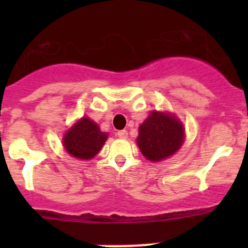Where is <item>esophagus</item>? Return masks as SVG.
I'll return each instance as SVG.
<instances>
[{
	"label": "esophagus",
	"mask_w": 248,
	"mask_h": 248,
	"mask_svg": "<svg viewBox=\"0 0 248 248\" xmlns=\"http://www.w3.org/2000/svg\"><path fill=\"white\" fill-rule=\"evenodd\" d=\"M118 138H120V139H126L128 138V131L126 130H119L117 133Z\"/></svg>",
	"instance_id": "1"
}]
</instances>
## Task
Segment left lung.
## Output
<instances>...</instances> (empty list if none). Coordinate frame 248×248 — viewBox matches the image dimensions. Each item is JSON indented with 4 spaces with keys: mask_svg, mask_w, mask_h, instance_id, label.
Returning <instances> with one entry per match:
<instances>
[{
    "mask_svg": "<svg viewBox=\"0 0 248 248\" xmlns=\"http://www.w3.org/2000/svg\"><path fill=\"white\" fill-rule=\"evenodd\" d=\"M185 129L175 115L151 111L139 126L137 143L141 154L150 161H161L175 154L184 143Z\"/></svg>",
    "mask_w": 248,
    "mask_h": 248,
    "instance_id": "obj_1",
    "label": "left lung"
}]
</instances>
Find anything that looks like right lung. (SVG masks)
I'll return each instance as SVG.
<instances>
[{"label": "right lung", "instance_id": "obj_1", "mask_svg": "<svg viewBox=\"0 0 248 248\" xmlns=\"http://www.w3.org/2000/svg\"><path fill=\"white\" fill-rule=\"evenodd\" d=\"M108 138L100 131L97 123L83 117L64 134L63 145L68 154L82 160H89L98 154Z\"/></svg>", "mask_w": 248, "mask_h": 248}]
</instances>
